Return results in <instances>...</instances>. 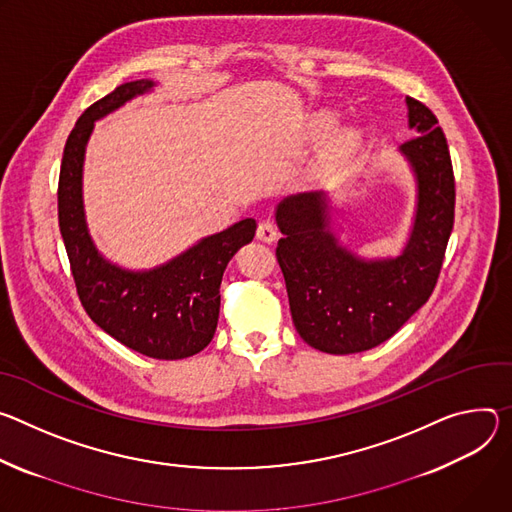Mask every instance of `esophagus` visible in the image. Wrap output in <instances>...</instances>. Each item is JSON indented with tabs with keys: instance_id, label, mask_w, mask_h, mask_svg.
<instances>
[{
	"instance_id": "esophagus-1",
	"label": "esophagus",
	"mask_w": 512,
	"mask_h": 512,
	"mask_svg": "<svg viewBox=\"0 0 512 512\" xmlns=\"http://www.w3.org/2000/svg\"><path fill=\"white\" fill-rule=\"evenodd\" d=\"M256 236H258V240H262V242H266V244H272V242L276 240V236H278L276 225L270 223V221H262V223L258 225Z\"/></svg>"
}]
</instances>
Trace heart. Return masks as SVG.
<instances>
[{
	"instance_id": "1",
	"label": "heart",
	"mask_w": 512,
	"mask_h": 512,
	"mask_svg": "<svg viewBox=\"0 0 512 512\" xmlns=\"http://www.w3.org/2000/svg\"><path fill=\"white\" fill-rule=\"evenodd\" d=\"M331 126H333V118L325 116V118L317 120L315 128H317V132H327ZM360 144H362V136L354 128L335 130L327 138V142H325V146L321 150V156H319L321 168H337V166H342L344 162H348L356 154Z\"/></svg>"
}]
</instances>
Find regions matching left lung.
I'll return each mask as SVG.
<instances>
[{
	"instance_id": "left-lung-1",
	"label": "left lung",
	"mask_w": 512,
	"mask_h": 512,
	"mask_svg": "<svg viewBox=\"0 0 512 512\" xmlns=\"http://www.w3.org/2000/svg\"><path fill=\"white\" fill-rule=\"evenodd\" d=\"M409 130L401 144L415 179V213L399 256L362 258L339 242L327 191L285 197L274 211L282 234L276 260L293 323L325 354L372 350L399 331L431 297L453 227L456 185L447 140L433 111L407 97Z\"/></svg>"
}]
</instances>
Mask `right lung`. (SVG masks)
<instances>
[{"mask_svg": "<svg viewBox=\"0 0 512 512\" xmlns=\"http://www.w3.org/2000/svg\"><path fill=\"white\" fill-rule=\"evenodd\" d=\"M156 85L152 79L124 83L83 111L63 152L59 225L87 315L138 354L156 360H183L199 354L213 339L223 270L242 246L254 240L256 221L246 217L148 270L124 268L97 250L83 203V164L89 138L97 120L150 93Z\"/></svg>", "mask_w": 512, "mask_h": 512, "instance_id": "add662e5", "label": "right lung"}]
</instances>
